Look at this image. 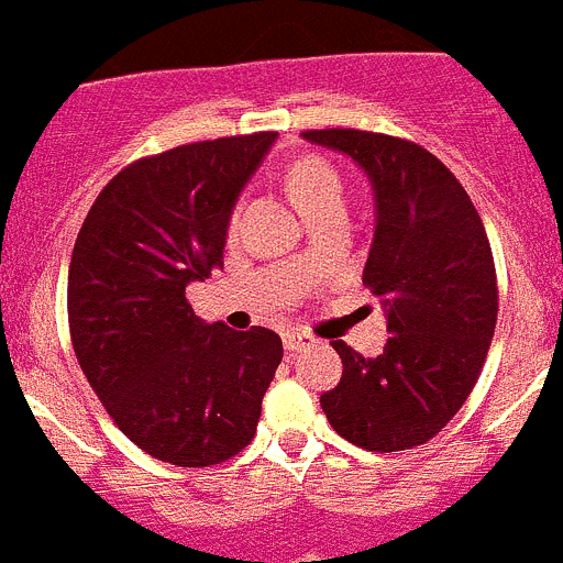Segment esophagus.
I'll return each instance as SVG.
<instances>
[{
	"label": "esophagus",
	"mask_w": 563,
	"mask_h": 563,
	"mask_svg": "<svg viewBox=\"0 0 563 563\" xmlns=\"http://www.w3.org/2000/svg\"><path fill=\"white\" fill-rule=\"evenodd\" d=\"M282 343H285L287 352H301V349H307V345L312 343V338H309L307 332H301V329H287V332L282 334Z\"/></svg>",
	"instance_id": "1"
}]
</instances>
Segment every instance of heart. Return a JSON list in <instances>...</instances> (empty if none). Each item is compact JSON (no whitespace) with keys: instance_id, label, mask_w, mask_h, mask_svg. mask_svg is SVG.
Instances as JSON below:
<instances>
[{"instance_id":"obj_1","label":"heart","mask_w":563,"mask_h":563,"mask_svg":"<svg viewBox=\"0 0 563 563\" xmlns=\"http://www.w3.org/2000/svg\"><path fill=\"white\" fill-rule=\"evenodd\" d=\"M287 189L298 211L307 206L323 203V200H343V184L340 175L321 158H296L287 167Z\"/></svg>"}]
</instances>
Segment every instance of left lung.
<instances>
[{
  "instance_id": "1",
  "label": "left lung",
  "mask_w": 563,
  "mask_h": 563,
  "mask_svg": "<svg viewBox=\"0 0 563 563\" xmlns=\"http://www.w3.org/2000/svg\"><path fill=\"white\" fill-rule=\"evenodd\" d=\"M301 136L349 156L368 178L374 240L363 285L390 332L379 357L334 340L343 376L321 407L334 432L363 450H410L450 424L486 363L497 327L486 229L455 175L419 144L352 128Z\"/></svg>"
}]
</instances>
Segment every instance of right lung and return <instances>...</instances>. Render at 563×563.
Masks as SVG:
<instances>
[{"instance_id":"obj_1","label":"right lung","mask_w":563,"mask_h":563,"mask_svg":"<svg viewBox=\"0 0 563 563\" xmlns=\"http://www.w3.org/2000/svg\"><path fill=\"white\" fill-rule=\"evenodd\" d=\"M278 133L180 144L108 180L69 265L77 363L117 427L173 466L245 450L282 363L265 327L192 312L187 287L223 267L231 214Z\"/></svg>"}]
</instances>
